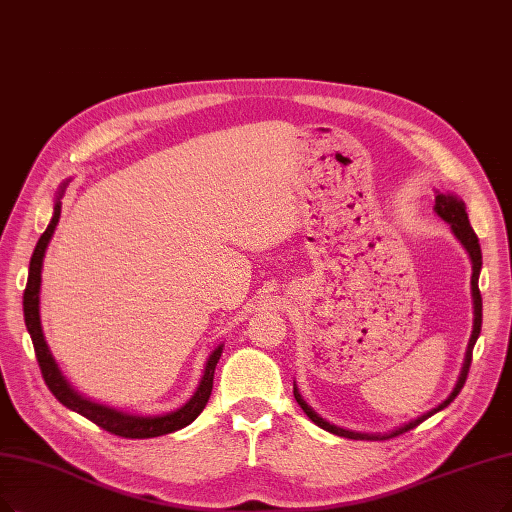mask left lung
<instances>
[{
  "label": "left lung",
  "mask_w": 512,
  "mask_h": 512,
  "mask_svg": "<svg viewBox=\"0 0 512 512\" xmlns=\"http://www.w3.org/2000/svg\"><path fill=\"white\" fill-rule=\"evenodd\" d=\"M435 212H437L445 222L452 224V231H454L456 237L462 241L466 252L470 254V260H473V279H470V285H473V300H475V325H473V334H470V342H468V351H466L464 367H462V374H460V380H458L456 388L452 391V395H449L441 405L435 407V410L426 412L424 416L412 420L410 424H405V426L397 428V431L388 433V435H363V433H353V431H344V428H338V426H334V424H330V422H325L323 418H319V416L311 410L309 405H306V403L302 401V397L298 395V391L294 388V397H296L298 405L304 410V414L309 416L317 426H321L323 431H330V433H334V435H338V437H344V439H367V441L393 439V437H397V435H403V433H407V431H412V428H416V426H418L420 422H424L428 416H433V414H437L439 410H443V407H447L449 403H452V401L458 397V393L462 391V386H464V382H466V378H468L470 363H473L475 342H477V338H479V334H481V317H483V302H481V292H479V273H481V264H483V262H481V245H479V237L475 235L473 227H470V220H468L464 203H462L458 197H454V195H443V193L437 195V197H435Z\"/></svg>",
  "instance_id": "8db88e82"
}]
</instances>
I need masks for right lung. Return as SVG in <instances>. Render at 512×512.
<instances>
[{
    "label": "right lung",
    "instance_id": "1",
    "mask_svg": "<svg viewBox=\"0 0 512 512\" xmlns=\"http://www.w3.org/2000/svg\"><path fill=\"white\" fill-rule=\"evenodd\" d=\"M58 218H60V201H56L54 216L48 224V229L42 233V237H39L35 250H33L31 264H29V279H27V288H25V296H23L25 323H27V330L33 340V349H35L39 370H42L44 382L50 388V393L65 407H69V410L81 414L90 422H94L96 426H100L102 431H107L117 437H124V439H151V437L174 433V431H178V428H185L203 412V407H206V403L212 395L214 370H216V363L220 359L222 346H218V349L210 355L206 372H203L201 384L197 388V393L191 397V401L182 405L180 410L166 414V416H153V418L128 416V414L111 410V407L92 403L88 399H81L67 384L63 374H60L58 365L54 363V359L48 351V344L44 340L42 323H39V285H42V264H44L46 248H48V243H50L56 224H58Z\"/></svg>",
    "mask_w": 512,
    "mask_h": 512
}]
</instances>
